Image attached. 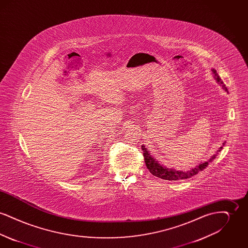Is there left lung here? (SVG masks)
Listing matches in <instances>:
<instances>
[{
	"label": "left lung",
	"mask_w": 248,
	"mask_h": 248,
	"mask_svg": "<svg viewBox=\"0 0 248 248\" xmlns=\"http://www.w3.org/2000/svg\"><path fill=\"white\" fill-rule=\"evenodd\" d=\"M212 71L214 72V74H215V77H216L217 81L218 83H221L222 86L224 87L225 90L227 91V88H226V86L222 83L221 79L219 78L218 74L217 73V71L216 70H212ZM141 148L142 151H143L144 161H145V164H146L147 168L149 169V171L155 177H160V178H163V179H165V180H170V181H172V180H174V181H176V180H182V179H187V178H189V177H193L194 175L198 174L202 169H204L208 165L209 162H211L214 158H216V156H213L212 159H210V161L204 162V163L201 164L198 166H195L194 168H192L189 171H184V172L183 171H176L174 169H168L165 166L159 165L157 163V161H155L154 158H152L151 154H149V152H147V149L144 146H141ZM221 149H222V147L218 151L220 152Z\"/></svg>",
	"instance_id": "8db88e82"
}]
</instances>
